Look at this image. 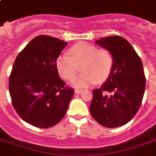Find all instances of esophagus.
Masks as SVG:
<instances>
[{
	"mask_svg": "<svg viewBox=\"0 0 156 156\" xmlns=\"http://www.w3.org/2000/svg\"><path fill=\"white\" fill-rule=\"evenodd\" d=\"M74 92H75V94H80V93L83 92V90H81V89H75Z\"/></svg>",
	"mask_w": 156,
	"mask_h": 156,
	"instance_id": "esophagus-1",
	"label": "esophagus"
}]
</instances>
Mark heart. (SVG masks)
Masks as SVG:
<instances>
[{
	"label": "heart",
	"instance_id": "b5f03b06",
	"mask_svg": "<svg viewBox=\"0 0 156 156\" xmlns=\"http://www.w3.org/2000/svg\"><path fill=\"white\" fill-rule=\"evenodd\" d=\"M70 56L62 54L56 59V69L65 80L73 79L78 73H82L73 80V85L86 87L104 83L108 78L114 64L113 55L108 48H98L87 43H78L69 49Z\"/></svg>",
	"mask_w": 156,
	"mask_h": 156
}]
</instances>
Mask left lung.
<instances>
[{
  "label": "left lung",
  "instance_id": "8db88e82",
  "mask_svg": "<svg viewBox=\"0 0 156 156\" xmlns=\"http://www.w3.org/2000/svg\"><path fill=\"white\" fill-rule=\"evenodd\" d=\"M95 42L111 51L114 64L106 82L93 90L90 112L101 126L116 128L128 123L140 108L146 87L143 63L132 45L121 36Z\"/></svg>",
  "mask_w": 156,
  "mask_h": 156
}]
</instances>
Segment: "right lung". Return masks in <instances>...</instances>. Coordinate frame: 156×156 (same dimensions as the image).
Segmentation results:
<instances>
[{
  "label": "right lung",
  "mask_w": 156,
  "mask_h": 156,
  "mask_svg": "<svg viewBox=\"0 0 156 156\" xmlns=\"http://www.w3.org/2000/svg\"><path fill=\"white\" fill-rule=\"evenodd\" d=\"M67 43L48 35L33 39L17 56L9 79L13 108L23 121L50 128L66 115L74 90L59 77L56 61Z\"/></svg>",
  "instance_id": "right-lung-1"
}]
</instances>
